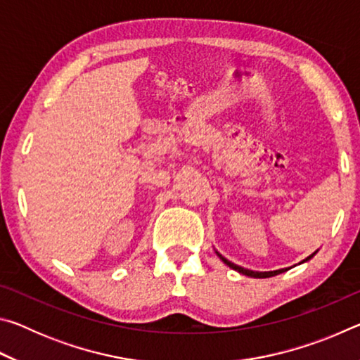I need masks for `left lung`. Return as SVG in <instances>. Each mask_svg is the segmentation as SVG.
<instances>
[{"mask_svg":"<svg viewBox=\"0 0 360 360\" xmlns=\"http://www.w3.org/2000/svg\"><path fill=\"white\" fill-rule=\"evenodd\" d=\"M316 252H318V251H316ZM316 252H313L311 255H308V257L304 259V260H302L300 264H303V262H308L309 259L313 257V255H314ZM216 254L219 255V257H221V260L224 262L225 265H229L230 268H233V270H236L238 273H241V275H246V276H251V278H271V276H276V275H279V273H284L285 270H288V268H281V270H275V271H252V270H248V268H243V266H240V265L231 264L230 260L225 259L224 255H221V254H219L217 251H216Z\"/></svg>","mask_w":360,"mask_h":360,"instance_id":"8db88e82","label":"left lung"}]
</instances>
